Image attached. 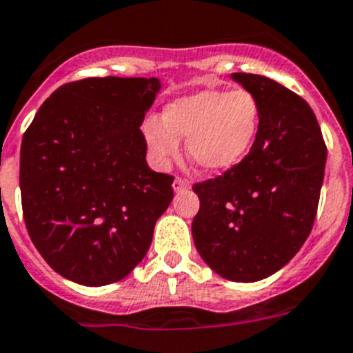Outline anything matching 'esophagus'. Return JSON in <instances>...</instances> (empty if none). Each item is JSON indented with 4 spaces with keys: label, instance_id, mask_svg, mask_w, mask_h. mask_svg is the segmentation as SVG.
<instances>
[{
    "label": "esophagus",
    "instance_id": "esophagus-1",
    "mask_svg": "<svg viewBox=\"0 0 353 353\" xmlns=\"http://www.w3.org/2000/svg\"><path fill=\"white\" fill-rule=\"evenodd\" d=\"M172 186H174V192H185L188 188V183L185 179H181V177H176Z\"/></svg>",
    "mask_w": 353,
    "mask_h": 353
}]
</instances>
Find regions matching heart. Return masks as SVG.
Here are the masks:
<instances>
[{"instance_id": "1", "label": "heart", "mask_w": 353, "mask_h": 353, "mask_svg": "<svg viewBox=\"0 0 353 353\" xmlns=\"http://www.w3.org/2000/svg\"><path fill=\"white\" fill-rule=\"evenodd\" d=\"M261 125V107L248 90L206 88L172 101L163 119L150 117L143 132L148 154L167 168L186 139L192 161L206 172H226L250 154Z\"/></svg>"}]
</instances>
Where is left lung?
Instances as JSON below:
<instances>
[{"label": "left lung", "instance_id": "8db88e82", "mask_svg": "<svg viewBox=\"0 0 353 353\" xmlns=\"http://www.w3.org/2000/svg\"><path fill=\"white\" fill-rule=\"evenodd\" d=\"M230 77L259 101V134L237 167L194 185L201 206L192 236L217 276L254 283L281 270L310 236L326 147L303 97L270 77Z\"/></svg>", "mask_w": 353, "mask_h": 353}]
</instances>
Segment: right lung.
<instances>
[{
	"mask_svg": "<svg viewBox=\"0 0 353 353\" xmlns=\"http://www.w3.org/2000/svg\"><path fill=\"white\" fill-rule=\"evenodd\" d=\"M157 77H88L63 85L25 132L19 188L28 236L77 285L121 281L147 256L174 177L150 170L141 132Z\"/></svg>",
	"mask_w": 353,
	"mask_h": 353,
	"instance_id": "right-lung-1",
	"label": "right lung"
}]
</instances>
